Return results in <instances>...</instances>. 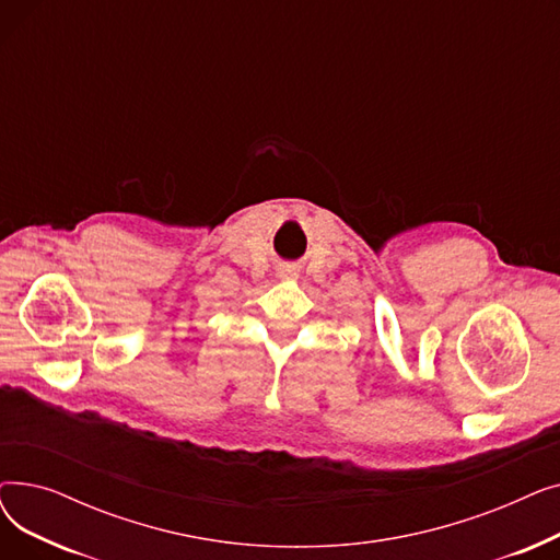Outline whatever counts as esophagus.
Instances as JSON below:
<instances>
[{"label":"esophagus","mask_w":560,"mask_h":560,"mask_svg":"<svg viewBox=\"0 0 560 560\" xmlns=\"http://www.w3.org/2000/svg\"><path fill=\"white\" fill-rule=\"evenodd\" d=\"M279 277H281V279H292V272H288V270H283V272H279Z\"/></svg>","instance_id":"1"}]
</instances>
